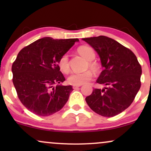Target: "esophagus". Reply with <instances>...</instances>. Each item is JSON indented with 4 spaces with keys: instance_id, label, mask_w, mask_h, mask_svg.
I'll list each match as a JSON object with an SVG mask.
<instances>
[{
    "instance_id": "1",
    "label": "esophagus",
    "mask_w": 151,
    "mask_h": 151,
    "mask_svg": "<svg viewBox=\"0 0 151 151\" xmlns=\"http://www.w3.org/2000/svg\"><path fill=\"white\" fill-rule=\"evenodd\" d=\"M79 86H81V85H73L72 87H73V89H77V88L79 87Z\"/></svg>"
}]
</instances>
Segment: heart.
<instances>
[{
    "label": "heart",
    "mask_w": 151,
    "mask_h": 151,
    "mask_svg": "<svg viewBox=\"0 0 151 151\" xmlns=\"http://www.w3.org/2000/svg\"><path fill=\"white\" fill-rule=\"evenodd\" d=\"M78 52L82 55L84 58L89 62L87 65V68H90L93 72H96L98 70V66L96 63L92 62V60L95 58L94 50L89 46H81L79 47ZM58 66L60 70L64 73H67L70 72V61H69L68 55H64L60 58L58 62ZM92 77V73L90 70H87L86 72H81V73H75L71 74L67 78V81L69 84L72 85H81L84 83L87 82Z\"/></svg>",
    "instance_id": "obj_1"
}]
</instances>
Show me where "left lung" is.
Here are the masks:
<instances>
[{
  "mask_svg": "<svg viewBox=\"0 0 151 151\" xmlns=\"http://www.w3.org/2000/svg\"><path fill=\"white\" fill-rule=\"evenodd\" d=\"M97 52L104 70L96 82L107 87L94 89L85 100L95 113L112 117L133 101L141 87V66L126 47L106 36L83 38Z\"/></svg>",
  "mask_w": 151,
  "mask_h": 151,
  "instance_id": "left-lung-1",
  "label": "left lung"
}]
</instances>
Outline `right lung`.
Here are the masks:
<instances>
[{
	"instance_id": "right-lung-1",
	"label": "right lung",
	"mask_w": 151,
	"mask_h": 151,
	"mask_svg": "<svg viewBox=\"0 0 151 151\" xmlns=\"http://www.w3.org/2000/svg\"><path fill=\"white\" fill-rule=\"evenodd\" d=\"M77 38H41L20 50L12 65L13 82L21 103L36 115L47 116L59 111L68 101L72 86L65 80L58 62ZM58 85L55 87V84Z\"/></svg>"
}]
</instances>
